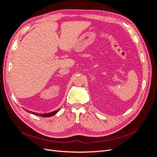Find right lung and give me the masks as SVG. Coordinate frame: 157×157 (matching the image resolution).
<instances>
[{"label": "right lung", "mask_w": 157, "mask_h": 157, "mask_svg": "<svg viewBox=\"0 0 157 157\" xmlns=\"http://www.w3.org/2000/svg\"><path fill=\"white\" fill-rule=\"evenodd\" d=\"M27 111L29 112L32 114H33V115H39L40 117H52L54 115H56V114L58 113L59 111V109H57L56 111H54L53 112H51V113H44V114H39V113H34V112H31V111H27Z\"/></svg>", "instance_id": "1"}]
</instances>
